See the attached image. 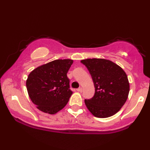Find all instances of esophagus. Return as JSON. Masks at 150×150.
Segmentation results:
<instances>
[{"label": "esophagus", "mask_w": 150, "mask_h": 150, "mask_svg": "<svg viewBox=\"0 0 150 150\" xmlns=\"http://www.w3.org/2000/svg\"><path fill=\"white\" fill-rule=\"evenodd\" d=\"M76 90L79 92H83V88H82V87H79V88H78Z\"/></svg>", "instance_id": "obj_1"}]
</instances>
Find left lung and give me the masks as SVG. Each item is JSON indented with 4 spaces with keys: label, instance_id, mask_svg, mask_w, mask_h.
I'll list each match as a JSON object with an SVG mask.
<instances>
[{
    "label": "left lung",
    "instance_id": "left-lung-1",
    "mask_svg": "<svg viewBox=\"0 0 150 150\" xmlns=\"http://www.w3.org/2000/svg\"><path fill=\"white\" fill-rule=\"evenodd\" d=\"M92 76L95 93L85 103L97 118H108L117 113L127 100L129 83L125 71L109 60L88 58L81 61Z\"/></svg>",
    "mask_w": 150,
    "mask_h": 150
}]
</instances>
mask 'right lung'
I'll use <instances>...</instances> for the list:
<instances>
[{"label": "right lung", "instance_id": "1", "mask_svg": "<svg viewBox=\"0 0 150 150\" xmlns=\"http://www.w3.org/2000/svg\"><path fill=\"white\" fill-rule=\"evenodd\" d=\"M72 63L70 59L55 60L31 71L26 81L27 89L38 110L54 114L67 105L72 94L67 73Z\"/></svg>", "mask_w": 150, "mask_h": 150}]
</instances>
